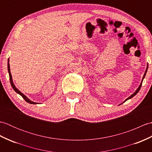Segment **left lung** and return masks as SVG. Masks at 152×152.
<instances>
[{"mask_svg": "<svg viewBox=\"0 0 152 152\" xmlns=\"http://www.w3.org/2000/svg\"><path fill=\"white\" fill-rule=\"evenodd\" d=\"M148 65H147V69H146V71H145L144 75V76H143V78H142V82H141V83H140V85L139 86V87H138V89H137V91H135V92H134V93H133V95H131V96H129V98H127V99H126V100H125V101H127L128 99H131L132 97H133V96H134V95H136L137 94V93H138V92L140 91V88H141V86H142V81H143V80H144V77H145V76H146V72H147V70H148Z\"/></svg>", "mask_w": 152, "mask_h": 152, "instance_id": "obj_1", "label": "left lung"}]
</instances>
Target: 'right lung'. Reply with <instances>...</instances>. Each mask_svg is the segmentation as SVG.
<instances>
[{"mask_svg": "<svg viewBox=\"0 0 152 152\" xmlns=\"http://www.w3.org/2000/svg\"><path fill=\"white\" fill-rule=\"evenodd\" d=\"M8 73H9V76H10V83H11V86L12 87V88L14 89V91L18 93V94L20 95L23 98L25 99V101L27 102L28 103H30V104H38V103H36V102H32L31 101H30L29 99H28L26 96H25V95L23 94V93L20 91H19V90L15 88V86H14V83H13V82H12V75H11V73H10V64H9V59H8Z\"/></svg>", "mask_w": 152, "mask_h": 152, "instance_id": "right-lung-1", "label": "right lung"}]
</instances>
